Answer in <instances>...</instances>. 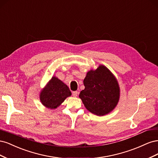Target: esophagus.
Here are the masks:
<instances>
[{"label": "esophagus", "mask_w": 158, "mask_h": 158, "mask_svg": "<svg viewBox=\"0 0 158 158\" xmlns=\"http://www.w3.org/2000/svg\"><path fill=\"white\" fill-rule=\"evenodd\" d=\"M78 92H76V91H75V92H73V95L74 97H76L78 95Z\"/></svg>", "instance_id": "34e87169"}]
</instances>
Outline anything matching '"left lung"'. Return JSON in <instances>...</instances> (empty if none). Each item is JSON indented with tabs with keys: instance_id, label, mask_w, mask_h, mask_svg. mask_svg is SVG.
Returning a JSON list of instances; mask_svg holds the SVG:
<instances>
[{
	"instance_id": "8db88e82",
	"label": "left lung",
	"mask_w": 158,
	"mask_h": 158,
	"mask_svg": "<svg viewBox=\"0 0 158 158\" xmlns=\"http://www.w3.org/2000/svg\"><path fill=\"white\" fill-rule=\"evenodd\" d=\"M85 89L79 97L88 111L103 116L115 108L120 97V88L117 79L106 66L99 65L90 70L84 80Z\"/></svg>"
}]
</instances>
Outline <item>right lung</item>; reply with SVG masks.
<instances>
[{"label":"right lung","mask_w":158,"mask_h":158,"mask_svg":"<svg viewBox=\"0 0 158 158\" xmlns=\"http://www.w3.org/2000/svg\"><path fill=\"white\" fill-rule=\"evenodd\" d=\"M71 94L67 85L55 76H52L41 90L40 98L41 103L45 107L53 109L59 107Z\"/></svg>","instance_id":"obj_1"}]
</instances>
